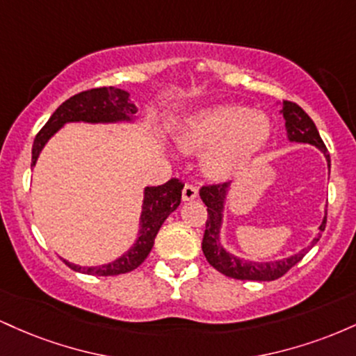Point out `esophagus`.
<instances>
[{"instance_id":"34e87169","label":"esophagus","mask_w":356,"mask_h":356,"mask_svg":"<svg viewBox=\"0 0 356 356\" xmlns=\"http://www.w3.org/2000/svg\"><path fill=\"white\" fill-rule=\"evenodd\" d=\"M197 186H194V184H186L182 189V199L184 201H192V199L197 197Z\"/></svg>"}]
</instances>
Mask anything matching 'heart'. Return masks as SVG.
Masks as SVG:
<instances>
[{"label": "heart", "instance_id": "b5f03b06", "mask_svg": "<svg viewBox=\"0 0 356 356\" xmlns=\"http://www.w3.org/2000/svg\"><path fill=\"white\" fill-rule=\"evenodd\" d=\"M271 134L269 118L241 105H216L194 113L184 124L177 144L186 154L202 152L204 170L216 179L239 174L264 149Z\"/></svg>", "mask_w": 356, "mask_h": 356}]
</instances>
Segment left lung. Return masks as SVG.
Masks as SVG:
<instances>
[{
	"label": "left lung",
	"mask_w": 356,
	"mask_h": 356,
	"mask_svg": "<svg viewBox=\"0 0 356 356\" xmlns=\"http://www.w3.org/2000/svg\"><path fill=\"white\" fill-rule=\"evenodd\" d=\"M281 105H283V117L286 120V136H288L289 140L316 145L326 155V159L330 162L328 149H326L325 142L321 140L316 125H314V122L309 118L308 113L300 105L295 104V102L283 100ZM227 187H229L227 182L207 184V186H202L201 192H199L204 204L207 206V220L202 238V252L206 256L207 263L212 268L218 269L219 273H222V275L243 281L277 280V277L286 275L295 264L300 263L306 252H308V249L313 248L320 241L321 234H318V238L313 239V243L309 244L308 249H303L301 252H298V254L291 257H286V259L275 261V263H252V261L238 259L236 256L224 251V248L219 244V227L220 218H222L220 212H222V204L224 197H226ZM325 226L326 216L320 226V232L325 231Z\"/></svg>",
	"instance_id": "8db88e82"
}]
</instances>
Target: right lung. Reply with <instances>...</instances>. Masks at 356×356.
<instances>
[{"label":"right lung","mask_w":356,"mask_h":356,"mask_svg":"<svg viewBox=\"0 0 356 356\" xmlns=\"http://www.w3.org/2000/svg\"><path fill=\"white\" fill-rule=\"evenodd\" d=\"M136 105L130 104L129 93L125 90L100 87L76 93V95L65 100L53 112V115L48 118L43 129L36 134L33 150H31V165L36 164V159H38L48 138L67 122H93L95 124V122L130 120L132 115H136ZM182 189L184 182L175 177L162 184V186L147 187L144 206H142L140 236H138L134 248L122 257H118L117 261L97 268L76 266V264L68 263V261H63V263L68 268H72L73 271L85 273V275L115 276L134 271L149 256L150 249L154 246L155 236H157L159 229L164 224L167 216L177 209L179 204H181Z\"/></svg>","instance_id":"right-lung-1"}]
</instances>
